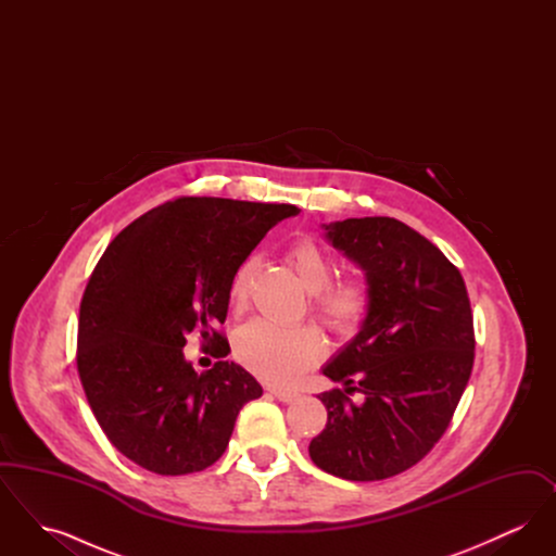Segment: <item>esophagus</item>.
I'll use <instances>...</instances> for the list:
<instances>
[{
    "label": "esophagus",
    "instance_id": "1",
    "mask_svg": "<svg viewBox=\"0 0 556 556\" xmlns=\"http://www.w3.org/2000/svg\"><path fill=\"white\" fill-rule=\"evenodd\" d=\"M268 392L277 397L279 402H293L295 397H300V394L293 392V390H277V388H273V390H268Z\"/></svg>",
    "mask_w": 556,
    "mask_h": 556
}]
</instances>
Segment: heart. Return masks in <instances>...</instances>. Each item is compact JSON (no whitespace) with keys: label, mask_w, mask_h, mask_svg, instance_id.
I'll return each mask as SVG.
<instances>
[{"label":"heart","mask_w":556,"mask_h":556,"mask_svg":"<svg viewBox=\"0 0 556 556\" xmlns=\"http://www.w3.org/2000/svg\"><path fill=\"white\" fill-rule=\"evenodd\" d=\"M302 286L313 293V313L338 333L354 331L367 315L369 295L358 281L329 286L333 265L313 239H298L288 250ZM256 273V258H245L229 283V300L239 308L245 304ZM323 354V342L311 327H279L266 320H252L236 333V356L245 369L270 383H291L313 367Z\"/></svg>","instance_id":"heart-1"}]
</instances>
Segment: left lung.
<instances>
[{
    "mask_svg": "<svg viewBox=\"0 0 556 556\" xmlns=\"http://www.w3.org/2000/svg\"><path fill=\"white\" fill-rule=\"evenodd\" d=\"M365 275L358 333L323 367L344 390L323 392L327 425L308 454L325 473L377 481L417 465L446 431L473 369V317L458 268L390 216L323 225ZM358 391L354 405L348 393Z\"/></svg>",
    "mask_w": 556,
    "mask_h": 556,
    "instance_id": "1",
    "label": "left lung"
}]
</instances>
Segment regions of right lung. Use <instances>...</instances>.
I'll use <instances>...</instances> for the list:
<instances>
[{"label":"right lung","mask_w":556,"mask_h":556,"mask_svg":"<svg viewBox=\"0 0 556 556\" xmlns=\"http://www.w3.org/2000/svg\"><path fill=\"white\" fill-rule=\"evenodd\" d=\"M291 204L177 198L125 227L96 266L79 311L80 383L114 448L159 476L214 465L239 410L263 396L236 363L195 372L184 354L193 329L218 344L231 277Z\"/></svg>","instance_id":"obj_1"}]
</instances>
